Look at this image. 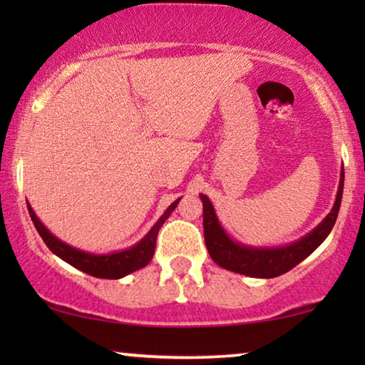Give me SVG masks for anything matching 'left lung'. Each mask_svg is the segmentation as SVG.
Wrapping results in <instances>:
<instances>
[{
	"label": "left lung",
	"instance_id": "1",
	"mask_svg": "<svg viewBox=\"0 0 365 365\" xmlns=\"http://www.w3.org/2000/svg\"><path fill=\"white\" fill-rule=\"evenodd\" d=\"M344 191V166L339 178V187L336 201L331 212L312 229L306 236L297 241L284 244V246H247L236 241L227 234L219 221L216 209H214L211 199L206 194H199L202 201V224H204V241L209 251V256L217 266L227 271L242 274L249 277L271 279L277 277L291 271L299 262L316 251L326 237L331 234L334 224H336L339 209H341Z\"/></svg>",
	"mask_w": 365,
	"mask_h": 365
}]
</instances>
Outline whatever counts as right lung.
Instances as JSON below:
<instances>
[{"label":"right lung","instance_id":"add662e5","mask_svg":"<svg viewBox=\"0 0 365 365\" xmlns=\"http://www.w3.org/2000/svg\"><path fill=\"white\" fill-rule=\"evenodd\" d=\"M181 201V197L176 199L166 211L163 212V216L158 219L156 224L149 229L146 236L141 241H138L134 246L123 249V251H114L106 254H96V252H88L83 249H78L66 244L61 239H58L44 224L39 221L36 212L33 211V207L28 202V211L31 216V221L36 227L39 236L43 237V241L49 247V251L56 254L59 259H63L64 262L71 264L73 267L79 269V271L89 274L93 277L99 279H121L128 274H131L138 269L148 266L154 256V249H156V239L159 229L166 219L171 216V212L176 209V206Z\"/></svg>","mask_w":365,"mask_h":365}]
</instances>
